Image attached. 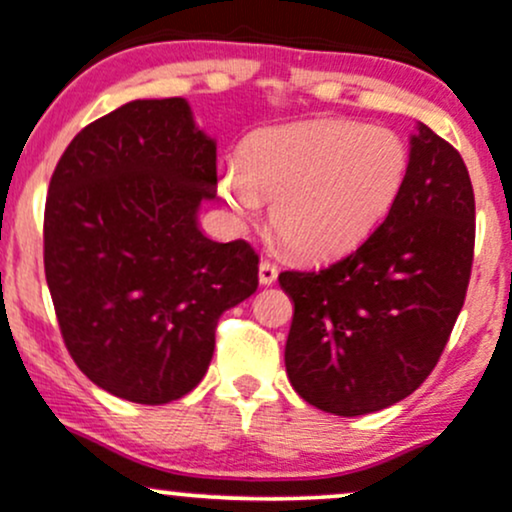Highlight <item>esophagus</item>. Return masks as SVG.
Listing matches in <instances>:
<instances>
[{
	"label": "esophagus",
	"instance_id": "1",
	"mask_svg": "<svg viewBox=\"0 0 512 512\" xmlns=\"http://www.w3.org/2000/svg\"><path fill=\"white\" fill-rule=\"evenodd\" d=\"M277 267L272 265V262H267V260H262L260 262V284L262 286H269V284H274L277 282Z\"/></svg>",
	"mask_w": 512,
	"mask_h": 512
}]
</instances>
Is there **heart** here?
I'll use <instances>...</instances> for the list:
<instances>
[{"instance_id":"obj_1","label":"heart","mask_w":512,"mask_h":512,"mask_svg":"<svg viewBox=\"0 0 512 512\" xmlns=\"http://www.w3.org/2000/svg\"><path fill=\"white\" fill-rule=\"evenodd\" d=\"M411 172L408 143L391 128L316 119L255 133L218 192L240 221L269 201V223L303 260L342 255L374 233L396 206Z\"/></svg>"}]
</instances>
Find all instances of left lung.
Here are the masks:
<instances>
[{
    "instance_id": "1",
    "label": "left lung",
    "mask_w": 512,
    "mask_h": 512,
    "mask_svg": "<svg viewBox=\"0 0 512 512\" xmlns=\"http://www.w3.org/2000/svg\"><path fill=\"white\" fill-rule=\"evenodd\" d=\"M474 213L462 155L420 123L406 189L384 223L333 265L279 274L294 301L286 374L303 401L355 418L428 379L466 299Z\"/></svg>"
}]
</instances>
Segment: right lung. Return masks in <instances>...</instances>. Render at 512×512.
Returning <instances> with one entry per match:
<instances>
[{
    "instance_id": "obj_1",
    "label": "right lung",
    "mask_w": 512,
    "mask_h": 512,
    "mask_svg": "<svg viewBox=\"0 0 512 512\" xmlns=\"http://www.w3.org/2000/svg\"><path fill=\"white\" fill-rule=\"evenodd\" d=\"M216 143L184 99H136L84 126L55 165L43 265L67 352L94 384L145 406L204 379L223 311L257 291V252L213 243Z\"/></svg>"
}]
</instances>
